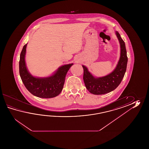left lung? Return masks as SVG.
<instances>
[{"label": "left lung", "mask_w": 149, "mask_h": 149, "mask_svg": "<svg viewBox=\"0 0 149 149\" xmlns=\"http://www.w3.org/2000/svg\"><path fill=\"white\" fill-rule=\"evenodd\" d=\"M116 35L120 44V56L116 68L111 73L97 78L89 71L87 67L82 65L86 87L93 94L102 95L113 91L119 85L126 72L128 61L126 46L119 32L116 31Z\"/></svg>", "instance_id": "1"}]
</instances>
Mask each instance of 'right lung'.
<instances>
[{"label":"right lung","instance_id":"right-lung-1","mask_svg":"<svg viewBox=\"0 0 149 149\" xmlns=\"http://www.w3.org/2000/svg\"><path fill=\"white\" fill-rule=\"evenodd\" d=\"M25 44L20 54L19 75L26 88L31 93L40 98H53L61 93L63 88L67 72L73 63L65 64L59 67L52 75L47 77H36L29 72L25 64Z\"/></svg>","mask_w":149,"mask_h":149}]
</instances>
